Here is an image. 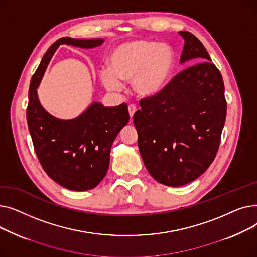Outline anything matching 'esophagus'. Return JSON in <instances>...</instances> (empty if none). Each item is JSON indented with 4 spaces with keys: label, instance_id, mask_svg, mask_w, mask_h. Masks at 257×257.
Instances as JSON below:
<instances>
[{
    "label": "esophagus",
    "instance_id": "1",
    "mask_svg": "<svg viewBox=\"0 0 257 257\" xmlns=\"http://www.w3.org/2000/svg\"><path fill=\"white\" fill-rule=\"evenodd\" d=\"M138 110V108H137V106L136 105H133V104H131V105H129L128 106V111H129V115H130V117H133V115H134V113H136V111Z\"/></svg>",
    "mask_w": 257,
    "mask_h": 257
}]
</instances>
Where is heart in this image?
<instances>
[{
	"label": "heart",
	"mask_w": 257,
	"mask_h": 257,
	"mask_svg": "<svg viewBox=\"0 0 257 257\" xmlns=\"http://www.w3.org/2000/svg\"><path fill=\"white\" fill-rule=\"evenodd\" d=\"M175 54L172 48L154 40L134 39L115 47L108 67L99 71L103 85L109 91L123 89L121 81L132 79V87L142 96H151L163 89L173 71Z\"/></svg>",
	"instance_id": "1"
}]
</instances>
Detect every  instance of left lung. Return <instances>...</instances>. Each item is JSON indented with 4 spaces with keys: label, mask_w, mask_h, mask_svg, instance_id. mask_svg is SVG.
I'll list each match as a JSON object with an SVG mask.
<instances>
[{
    "label": "left lung",
    "mask_w": 257,
    "mask_h": 257,
    "mask_svg": "<svg viewBox=\"0 0 257 257\" xmlns=\"http://www.w3.org/2000/svg\"><path fill=\"white\" fill-rule=\"evenodd\" d=\"M180 61L193 64L153 96L141 99L133 115L144 164L158 182L181 186L203 174L217 155L227 102L223 78L204 46L180 31Z\"/></svg>",
    "instance_id": "8db88e82"
}]
</instances>
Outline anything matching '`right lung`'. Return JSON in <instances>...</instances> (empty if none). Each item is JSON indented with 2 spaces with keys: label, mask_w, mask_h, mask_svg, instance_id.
<instances>
[{
  "label": "right lung",
  "mask_w": 257,
  "mask_h": 257,
  "mask_svg": "<svg viewBox=\"0 0 257 257\" xmlns=\"http://www.w3.org/2000/svg\"><path fill=\"white\" fill-rule=\"evenodd\" d=\"M103 42L102 38H59L45 53L31 78L27 123L34 150L48 176L67 190H91L105 177L112 143L129 121L128 107L126 103L113 107L93 103L77 118L58 119L40 105L36 88L60 45L90 49Z\"/></svg>",
  "instance_id": "obj_1"
}]
</instances>
